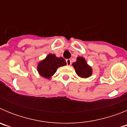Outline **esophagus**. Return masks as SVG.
<instances>
[{"instance_id": "obj_1", "label": "esophagus", "mask_w": 127, "mask_h": 127, "mask_svg": "<svg viewBox=\"0 0 127 127\" xmlns=\"http://www.w3.org/2000/svg\"><path fill=\"white\" fill-rule=\"evenodd\" d=\"M66 62H67V64L68 65H71V60H70V59H67L66 60Z\"/></svg>"}]
</instances>
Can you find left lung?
Listing matches in <instances>:
<instances>
[{"label":"left lung","mask_w":127,"mask_h":127,"mask_svg":"<svg viewBox=\"0 0 127 127\" xmlns=\"http://www.w3.org/2000/svg\"><path fill=\"white\" fill-rule=\"evenodd\" d=\"M72 65L75 69L76 74L79 77L86 78L90 77L92 74V67L87 64L83 57H77V61L73 63Z\"/></svg>","instance_id":"1"}]
</instances>
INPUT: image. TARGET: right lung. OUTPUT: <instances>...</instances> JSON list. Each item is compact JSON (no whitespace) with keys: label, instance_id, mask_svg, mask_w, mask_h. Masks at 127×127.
<instances>
[{"label":"right lung","instance_id":"add662e5","mask_svg":"<svg viewBox=\"0 0 127 127\" xmlns=\"http://www.w3.org/2000/svg\"><path fill=\"white\" fill-rule=\"evenodd\" d=\"M66 64V62L64 58H58L54 54H50L44 60L39 62L37 70L41 76L50 79L55 73L58 67L64 66Z\"/></svg>","mask_w":127,"mask_h":127}]
</instances>
